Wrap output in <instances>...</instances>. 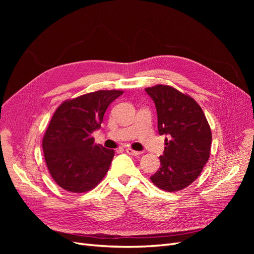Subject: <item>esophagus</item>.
I'll use <instances>...</instances> for the list:
<instances>
[{
    "instance_id": "esophagus-1",
    "label": "esophagus",
    "mask_w": 254,
    "mask_h": 254,
    "mask_svg": "<svg viewBox=\"0 0 254 254\" xmlns=\"http://www.w3.org/2000/svg\"><path fill=\"white\" fill-rule=\"evenodd\" d=\"M126 152L128 153V155H131V156H134V157H140L142 155L141 151H136V150H133L131 148H126Z\"/></svg>"
}]
</instances>
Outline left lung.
<instances>
[{"label": "left lung", "mask_w": 254, "mask_h": 254, "mask_svg": "<svg viewBox=\"0 0 254 254\" xmlns=\"http://www.w3.org/2000/svg\"><path fill=\"white\" fill-rule=\"evenodd\" d=\"M145 91L156 105L159 133L169 137L160 157L161 167L150 180L166 191L186 189L198 178L209 160V123L194 98L171 86L157 84Z\"/></svg>", "instance_id": "obj_1"}]
</instances>
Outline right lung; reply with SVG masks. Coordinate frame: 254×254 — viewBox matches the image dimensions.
<instances>
[{"instance_id": "obj_1", "label": "right lung", "mask_w": 254, "mask_h": 254, "mask_svg": "<svg viewBox=\"0 0 254 254\" xmlns=\"http://www.w3.org/2000/svg\"><path fill=\"white\" fill-rule=\"evenodd\" d=\"M120 90H99L64 102L54 113L42 141L45 163L60 188L71 193L91 190L103 180L113 149L94 143L109 105Z\"/></svg>"}]
</instances>
